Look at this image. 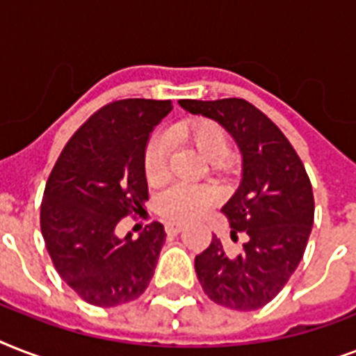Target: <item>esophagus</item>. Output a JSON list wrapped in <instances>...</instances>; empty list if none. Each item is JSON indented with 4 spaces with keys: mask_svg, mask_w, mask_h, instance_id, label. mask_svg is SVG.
I'll return each instance as SVG.
<instances>
[{
    "mask_svg": "<svg viewBox=\"0 0 356 356\" xmlns=\"http://www.w3.org/2000/svg\"><path fill=\"white\" fill-rule=\"evenodd\" d=\"M164 231H166V234H177L183 231V223H177V222H168L166 225H164Z\"/></svg>",
    "mask_w": 356,
    "mask_h": 356,
    "instance_id": "obj_1",
    "label": "esophagus"
}]
</instances>
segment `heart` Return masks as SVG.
Here are the masks:
<instances>
[{
    "label": "heart",
    "mask_w": 356,
    "mask_h": 356,
    "mask_svg": "<svg viewBox=\"0 0 356 356\" xmlns=\"http://www.w3.org/2000/svg\"><path fill=\"white\" fill-rule=\"evenodd\" d=\"M168 136L179 142H186L205 161L218 164L229 153L227 134L218 123L197 120L192 123L175 125L168 131ZM144 172L151 184L162 183L168 175V144L162 136H155L147 144L144 155ZM216 203L214 190L195 184H173L156 197V211L162 216L177 222H188L203 216Z\"/></svg>",
    "instance_id": "1"
}]
</instances>
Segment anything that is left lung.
<instances>
[{
	"mask_svg": "<svg viewBox=\"0 0 356 356\" xmlns=\"http://www.w3.org/2000/svg\"><path fill=\"white\" fill-rule=\"evenodd\" d=\"M195 116L218 122L242 155V181L222 207L231 238L245 234L242 253L223 249L220 238L195 257V273L214 303L257 310L281 292L303 259L314 223L312 184L281 129L245 99H183Z\"/></svg>",
	"mask_w": 356,
	"mask_h": 356,
	"instance_id": "obj_1",
	"label": "left lung"
}]
</instances>
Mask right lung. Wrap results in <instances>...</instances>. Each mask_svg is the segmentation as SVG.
Returning a JSON list of instances; mask_svg holds the SVG:
<instances>
[{"label": "right lung", "instance_id": "add662e5", "mask_svg": "<svg viewBox=\"0 0 356 356\" xmlns=\"http://www.w3.org/2000/svg\"><path fill=\"white\" fill-rule=\"evenodd\" d=\"M172 108L170 99L108 103L70 138L47 179L42 236L58 275L86 303H129L155 273L164 225L149 223L138 238H120L116 227L127 214H147L145 147Z\"/></svg>", "mask_w": 356, "mask_h": 356}]
</instances>
